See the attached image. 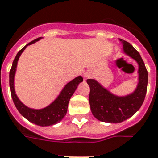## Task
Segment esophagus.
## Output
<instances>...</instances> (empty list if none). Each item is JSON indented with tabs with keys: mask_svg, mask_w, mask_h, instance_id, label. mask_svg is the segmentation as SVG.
Instances as JSON below:
<instances>
[{
	"mask_svg": "<svg viewBox=\"0 0 158 158\" xmlns=\"http://www.w3.org/2000/svg\"><path fill=\"white\" fill-rule=\"evenodd\" d=\"M90 77H91V73H90V72H86V73H84V78H85V80L88 79Z\"/></svg>",
	"mask_w": 158,
	"mask_h": 158,
	"instance_id": "esophagus-1",
	"label": "esophagus"
}]
</instances>
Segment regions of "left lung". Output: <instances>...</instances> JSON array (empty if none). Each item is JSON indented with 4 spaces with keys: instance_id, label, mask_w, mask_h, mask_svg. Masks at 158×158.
Wrapping results in <instances>:
<instances>
[{
    "instance_id": "1",
    "label": "left lung",
    "mask_w": 158,
    "mask_h": 158,
    "mask_svg": "<svg viewBox=\"0 0 158 158\" xmlns=\"http://www.w3.org/2000/svg\"><path fill=\"white\" fill-rule=\"evenodd\" d=\"M123 45V54L136 61L138 66L137 84L131 93L114 94L95 79H87L90 86L89 103L92 115L101 122L120 123L132 117L142 106L148 87V74L139 52L127 41L119 39Z\"/></svg>"
}]
</instances>
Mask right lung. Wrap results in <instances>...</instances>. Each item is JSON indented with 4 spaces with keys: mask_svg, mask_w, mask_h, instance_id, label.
I'll return each mask as SVG.
<instances>
[{
    "mask_svg": "<svg viewBox=\"0 0 158 158\" xmlns=\"http://www.w3.org/2000/svg\"><path fill=\"white\" fill-rule=\"evenodd\" d=\"M41 39L42 37H39V38L29 42L16 54V57L13 61L11 69L10 71L9 83H10V92H11L13 102L15 104L16 109L21 114V116H23L26 119L35 125L41 126V127H47V126L55 125L56 123H60L65 117L66 112H67V107H68L70 99L76 91V89L77 88L78 85L83 81V78L81 76H78L74 79H72L68 83H66L55 100L48 106L43 107V108H31V107L26 106L24 103L21 102V100L17 97V95L16 94L15 86H14V79H15L17 62H18L21 53L24 52V50L27 48V47L31 44H34Z\"/></svg>",
    "mask_w": 158,
    "mask_h": 158,
    "instance_id": "right-lung-1",
    "label": "right lung"
}]
</instances>
